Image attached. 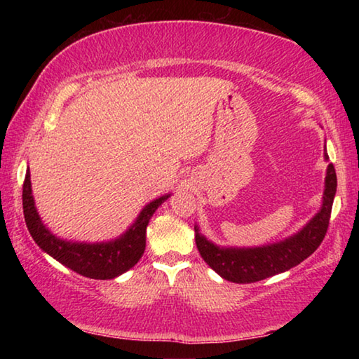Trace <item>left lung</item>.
Masks as SVG:
<instances>
[{
    "instance_id": "1",
    "label": "left lung",
    "mask_w": 359,
    "mask_h": 359,
    "mask_svg": "<svg viewBox=\"0 0 359 359\" xmlns=\"http://www.w3.org/2000/svg\"><path fill=\"white\" fill-rule=\"evenodd\" d=\"M325 160H330L326 149ZM336 190V171L332 163H330L326 169L321 208L297 233L259 247H222L205 238L198 224H194V241L198 250L205 263L228 282L253 283L282 274L311 257L321 244L330 224Z\"/></svg>"
}]
</instances>
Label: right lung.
Wrapping results in <instances>:
<instances>
[{"instance_id":"right-lung-1","label":"right lung","mask_w":359,"mask_h":359,"mask_svg":"<svg viewBox=\"0 0 359 359\" xmlns=\"http://www.w3.org/2000/svg\"><path fill=\"white\" fill-rule=\"evenodd\" d=\"M32 175L29 169L23 182V215L29 234L39 245L42 252L50 255L58 263L69 267L83 277L95 278V280H111L130 271L135 266L145 250V231L155 210L171 196V193L154 199L144 205L139 212L135 223L120 234L118 238L102 242H77L58 238L48 229L36 209Z\"/></svg>"}]
</instances>
